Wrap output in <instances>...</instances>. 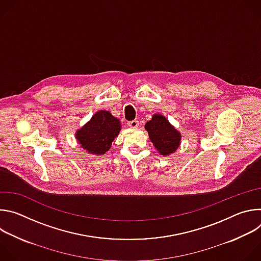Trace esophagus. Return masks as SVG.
<instances>
[{
	"label": "esophagus",
	"instance_id": "obj_1",
	"mask_svg": "<svg viewBox=\"0 0 261 261\" xmlns=\"http://www.w3.org/2000/svg\"><path fill=\"white\" fill-rule=\"evenodd\" d=\"M128 125H129V127H131V128H137L138 127V120H133V121H130V122H128Z\"/></svg>",
	"mask_w": 261,
	"mask_h": 261
}]
</instances>
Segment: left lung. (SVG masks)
Here are the masks:
<instances>
[{
  "instance_id": "obj_1",
  "label": "left lung",
  "mask_w": 261,
  "mask_h": 261,
  "mask_svg": "<svg viewBox=\"0 0 261 261\" xmlns=\"http://www.w3.org/2000/svg\"><path fill=\"white\" fill-rule=\"evenodd\" d=\"M145 129L161 155L167 156L178 147L181 136L162 115H154L152 120L145 124Z\"/></svg>"
}]
</instances>
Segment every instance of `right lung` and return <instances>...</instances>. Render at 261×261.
I'll return each mask as SVG.
<instances>
[{
    "instance_id": "obj_1",
    "label": "right lung",
    "mask_w": 261,
    "mask_h": 261,
    "mask_svg": "<svg viewBox=\"0 0 261 261\" xmlns=\"http://www.w3.org/2000/svg\"><path fill=\"white\" fill-rule=\"evenodd\" d=\"M121 124L118 119L111 116L108 110H100L91 121L76 132L80 144L90 154H105L119 135Z\"/></svg>"
}]
</instances>
